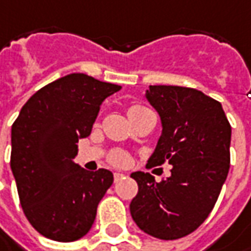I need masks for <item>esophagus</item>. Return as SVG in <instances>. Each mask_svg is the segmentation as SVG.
Returning a JSON list of instances; mask_svg holds the SVG:
<instances>
[{
	"mask_svg": "<svg viewBox=\"0 0 251 251\" xmlns=\"http://www.w3.org/2000/svg\"><path fill=\"white\" fill-rule=\"evenodd\" d=\"M122 177H124V174H122V173H114V180H115V182H116V181L121 180Z\"/></svg>",
	"mask_w": 251,
	"mask_h": 251,
	"instance_id": "34e87169",
	"label": "esophagus"
}]
</instances>
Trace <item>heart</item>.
<instances>
[{"mask_svg":"<svg viewBox=\"0 0 251 251\" xmlns=\"http://www.w3.org/2000/svg\"><path fill=\"white\" fill-rule=\"evenodd\" d=\"M137 109H146V108H143V106H139V105H135V106H132L130 109H129V112H132V111H137ZM111 161L116 164V166H124L127 163V156H126L125 153H122V151H118V153H115L111 156Z\"/></svg>","mask_w":251,"mask_h":251,"instance_id":"1","label":"heart"}]
</instances>
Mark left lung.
<instances>
[{
  "instance_id": "obj_1",
  "label": "left lung",
  "mask_w": 251,
  "mask_h": 251,
  "mask_svg": "<svg viewBox=\"0 0 251 251\" xmlns=\"http://www.w3.org/2000/svg\"><path fill=\"white\" fill-rule=\"evenodd\" d=\"M161 135L149 166L169 161L171 176L156 182L149 173L130 177L139 185L130 215L153 237L174 240L192 233L215 206L230 167L232 127L221 102L194 88L149 85Z\"/></svg>"
}]
</instances>
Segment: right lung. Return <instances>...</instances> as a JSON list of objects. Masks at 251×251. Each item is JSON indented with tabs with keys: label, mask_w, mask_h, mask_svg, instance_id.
I'll return each instance as SVG.
<instances>
[{
	"label": "right lung",
	"mask_w": 251,
	"mask_h": 251,
	"mask_svg": "<svg viewBox=\"0 0 251 251\" xmlns=\"http://www.w3.org/2000/svg\"><path fill=\"white\" fill-rule=\"evenodd\" d=\"M121 88L73 73L22 106L11 129V170L25 216L42 236L74 242L90 232L114 174L74 163L77 143L90 136L105 98Z\"/></svg>",
	"instance_id": "right-lung-1"
}]
</instances>
